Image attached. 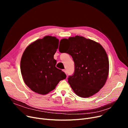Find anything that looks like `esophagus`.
Segmentation results:
<instances>
[{
  "label": "esophagus",
  "instance_id": "34e87169",
  "mask_svg": "<svg viewBox=\"0 0 128 128\" xmlns=\"http://www.w3.org/2000/svg\"><path fill=\"white\" fill-rule=\"evenodd\" d=\"M63 71H64V72L67 75V71H66V70H64Z\"/></svg>",
  "mask_w": 128,
  "mask_h": 128
}]
</instances>
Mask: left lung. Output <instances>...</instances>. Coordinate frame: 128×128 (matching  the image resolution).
I'll return each instance as SVG.
<instances>
[{
	"label": "left lung",
	"mask_w": 128,
	"mask_h": 128,
	"mask_svg": "<svg viewBox=\"0 0 128 128\" xmlns=\"http://www.w3.org/2000/svg\"><path fill=\"white\" fill-rule=\"evenodd\" d=\"M60 41L68 42L70 48L61 53L70 54L75 64V71L68 78L72 89L79 96L88 98L104 86L109 72L107 53L100 44L82 36H76Z\"/></svg>",
	"instance_id": "left-lung-1"
}]
</instances>
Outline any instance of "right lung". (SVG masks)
I'll return each mask as SVG.
<instances>
[{
  "label": "right lung",
  "mask_w": 128,
  "mask_h": 128,
  "mask_svg": "<svg viewBox=\"0 0 128 128\" xmlns=\"http://www.w3.org/2000/svg\"><path fill=\"white\" fill-rule=\"evenodd\" d=\"M58 42L56 37L46 36L30 44L23 54L20 64L23 79L36 93L46 94L66 78L64 72L56 68L54 59Z\"/></svg>",
  "instance_id": "1"
}]
</instances>
